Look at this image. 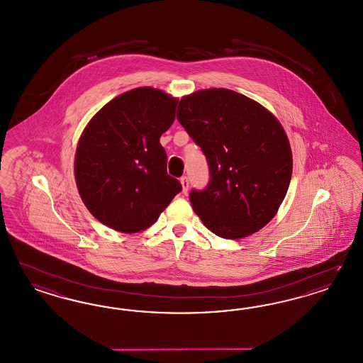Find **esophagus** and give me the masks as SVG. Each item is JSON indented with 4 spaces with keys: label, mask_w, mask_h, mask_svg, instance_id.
Here are the masks:
<instances>
[{
    "label": "esophagus",
    "mask_w": 363,
    "mask_h": 363,
    "mask_svg": "<svg viewBox=\"0 0 363 363\" xmlns=\"http://www.w3.org/2000/svg\"><path fill=\"white\" fill-rule=\"evenodd\" d=\"M180 183H182V187H183V192L187 194L188 187H189V180H188L187 176L180 177Z\"/></svg>",
    "instance_id": "34e87169"
}]
</instances>
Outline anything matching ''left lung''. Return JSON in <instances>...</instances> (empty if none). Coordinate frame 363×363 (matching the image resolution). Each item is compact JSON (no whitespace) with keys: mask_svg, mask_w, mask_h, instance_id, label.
I'll list each match as a JSON object with an SVG mask.
<instances>
[{"mask_svg":"<svg viewBox=\"0 0 363 363\" xmlns=\"http://www.w3.org/2000/svg\"><path fill=\"white\" fill-rule=\"evenodd\" d=\"M176 116L208 164L207 187L189 192L203 224L224 239L263 228L275 216L293 174L290 143L277 117L224 88L184 96Z\"/></svg>","mask_w":363,"mask_h":363,"instance_id":"8db88e82","label":"left lung"}]
</instances>
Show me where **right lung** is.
Returning <instances> with one entry per match:
<instances>
[{
    "label": "right lung",
    "instance_id": "right-lung-1",
    "mask_svg": "<svg viewBox=\"0 0 363 363\" xmlns=\"http://www.w3.org/2000/svg\"><path fill=\"white\" fill-rule=\"evenodd\" d=\"M177 99L143 86L111 100L79 140L74 176L84 204L99 222L133 234L157 220L182 191L167 174L160 136L175 120Z\"/></svg>",
    "mask_w": 363,
    "mask_h": 363
}]
</instances>
